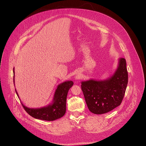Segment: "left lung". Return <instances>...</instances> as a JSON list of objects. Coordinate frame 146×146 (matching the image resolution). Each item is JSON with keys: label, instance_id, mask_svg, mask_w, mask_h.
I'll return each mask as SVG.
<instances>
[{"label": "left lung", "instance_id": "1", "mask_svg": "<svg viewBox=\"0 0 146 146\" xmlns=\"http://www.w3.org/2000/svg\"><path fill=\"white\" fill-rule=\"evenodd\" d=\"M126 60H118L113 76L104 80L91 79L81 82V90L91 112L95 114L108 113L121 105L128 84Z\"/></svg>", "mask_w": 146, "mask_h": 146}]
</instances>
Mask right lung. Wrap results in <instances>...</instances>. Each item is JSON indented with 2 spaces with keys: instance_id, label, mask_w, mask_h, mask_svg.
<instances>
[{
  "instance_id": "obj_1",
  "label": "right lung",
  "mask_w": 146,
  "mask_h": 146,
  "mask_svg": "<svg viewBox=\"0 0 146 146\" xmlns=\"http://www.w3.org/2000/svg\"><path fill=\"white\" fill-rule=\"evenodd\" d=\"M72 81H66L60 83L55 90L53 100L50 105L40 108H29L21 103L25 110L32 117L41 120L54 121L63 117L66 113V98L69 89L73 86ZM16 94L19 98L18 94L15 90Z\"/></svg>"
}]
</instances>
